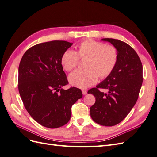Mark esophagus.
I'll return each mask as SVG.
<instances>
[{"instance_id": "esophagus-1", "label": "esophagus", "mask_w": 157, "mask_h": 157, "mask_svg": "<svg viewBox=\"0 0 157 157\" xmlns=\"http://www.w3.org/2000/svg\"><path fill=\"white\" fill-rule=\"evenodd\" d=\"M82 92L83 95H86L87 94V90H82Z\"/></svg>"}]
</instances>
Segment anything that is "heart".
Returning a JSON list of instances; mask_svg holds the SVG:
<instances>
[{
	"label": "heart",
	"mask_w": 157,
	"mask_h": 157,
	"mask_svg": "<svg viewBox=\"0 0 157 157\" xmlns=\"http://www.w3.org/2000/svg\"><path fill=\"white\" fill-rule=\"evenodd\" d=\"M80 58H88L86 69L77 70L69 77V82L74 86L86 88L96 84L100 78H105L115 69L118 61V52L115 46L101 42L87 40L78 46V52L67 50L63 54L61 62L67 71L74 69Z\"/></svg>",
	"instance_id": "obj_1"
}]
</instances>
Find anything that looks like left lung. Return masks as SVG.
<instances>
[{
  "instance_id": "1",
  "label": "left lung",
  "mask_w": 157,
  "mask_h": 157,
  "mask_svg": "<svg viewBox=\"0 0 157 157\" xmlns=\"http://www.w3.org/2000/svg\"><path fill=\"white\" fill-rule=\"evenodd\" d=\"M115 47L118 61L112 73L88 90L96 98L90 107V116L98 124L112 126L120 123L130 112L139 96L143 82V66L136 52L126 42L103 39ZM99 89H105L104 93Z\"/></svg>"
}]
</instances>
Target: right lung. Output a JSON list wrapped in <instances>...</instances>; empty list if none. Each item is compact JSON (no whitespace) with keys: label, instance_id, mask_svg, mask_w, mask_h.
<instances>
[{"label":"right lung","instance_id":"1","mask_svg":"<svg viewBox=\"0 0 157 157\" xmlns=\"http://www.w3.org/2000/svg\"><path fill=\"white\" fill-rule=\"evenodd\" d=\"M73 43L53 40L31 47L18 69V90L26 110L42 126L56 128L66 124L71 107L82 97L81 90L68 84L61 58Z\"/></svg>","mask_w":157,"mask_h":157}]
</instances>
